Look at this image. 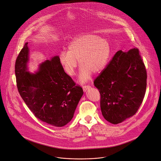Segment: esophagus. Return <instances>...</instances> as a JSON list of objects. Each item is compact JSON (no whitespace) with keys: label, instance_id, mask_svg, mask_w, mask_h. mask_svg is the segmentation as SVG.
Instances as JSON below:
<instances>
[{"label":"esophagus","instance_id":"1","mask_svg":"<svg viewBox=\"0 0 161 161\" xmlns=\"http://www.w3.org/2000/svg\"><path fill=\"white\" fill-rule=\"evenodd\" d=\"M91 87V86H89V85H84V86H83V91H84V92H86L88 89H89Z\"/></svg>","mask_w":161,"mask_h":161}]
</instances>
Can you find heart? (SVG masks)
<instances>
[{
    "mask_svg": "<svg viewBox=\"0 0 161 161\" xmlns=\"http://www.w3.org/2000/svg\"><path fill=\"white\" fill-rule=\"evenodd\" d=\"M110 46L105 38L86 34L74 40L68 46V51H62L60 62L65 72L70 76L75 74L78 61L81 67L80 80L85 82L92 73L98 74L105 68L110 55Z\"/></svg>",
    "mask_w": 161,
    "mask_h": 161,
    "instance_id": "heart-1",
    "label": "heart"
}]
</instances>
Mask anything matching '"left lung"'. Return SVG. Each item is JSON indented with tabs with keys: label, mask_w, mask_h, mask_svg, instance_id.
<instances>
[{
	"label": "left lung",
	"mask_w": 161,
	"mask_h": 161,
	"mask_svg": "<svg viewBox=\"0 0 161 161\" xmlns=\"http://www.w3.org/2000/svg\"><path fill=\"white\" fill-rule=\"evenodd\" d=\"M147 70L139 49L118 51L93 81L100 93L102 115L117 124L135 115L146 91Z\"/></svg>",
	"instance_id": "left-lung-1"
}]
</instances>
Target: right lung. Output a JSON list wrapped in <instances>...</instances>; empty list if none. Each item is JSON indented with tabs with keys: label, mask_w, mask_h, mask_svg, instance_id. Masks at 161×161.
<instances>
[{
	"label": "right lung",
	"mask_w": 161,
	"mask_h": 161,
	"mask_svg": "<svg viewBox=\"0 0 161 161\" xmlns=\"http://www.w3.org/2000/svg\"><path fill=\"white\" fill-rule=\"evenodd\" d=\"M29 49L26 43L15 60L18 91L40 121L62 127L72 119L83 91L64 70L58 56L43 63L35 74L26 71Z\"/></svg>",
	"instance_id": "right-lung-1"
}]
</instances>
